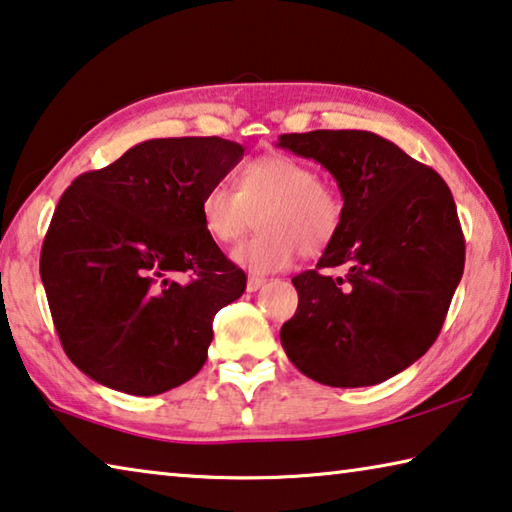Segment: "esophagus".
Here are the masks:
<instances>
[{
    "instance_id": "obj_1",
    "label": "esophagus",
    "mask_w": 512,
    "mask_h": 512,
    "mask_svg": "<svg viewBox=\"0 0 512 512\" xmlns=\"http://www.w3.org/2000/svg\"><path fill=\"white\" fill-rule=\"evenodd\" d=\"M263 286H265L263 276H249V279H247V292H256V290H261Z\"/></svg>"
}]
</instances>
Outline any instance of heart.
<instances>
[{"label": "heart", "instance_id": "b5f03b06", "mask_svg": "<svg viewBox=\"0 0 512 512\" xmlns=\"http://www.w3.org/2000/svg\"><path fill=\"white\" fill-rule=\"evenodd\" d=\"M236 188L215 183L199 199L206 236L229 245L258 215L261 233L231 251V261L251 274L281 272L299 251L308 258L324 254L340 233L345 204L340 192L317 179L313 165L288 154H267L245 163Z\"/></svg>", "mask_w": 512, "mask_h": 512}]
</instances>
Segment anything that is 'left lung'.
Segmentation results:
<instances>
[{
	"label": "left lung",
	"instance_id": "obj_1",
	"mask_svg": "<svg viewBox=\"0 0 512 512\" xmlns=\"http://www.w3.org/2000/svg\"><path fill=\"white\" fill-rule=\"evenodd\" d=\"M276 147L329 170L345 201L315 270L292 279L299 306L281 345L331 388L388 381L438 338L465 267L454 197L431 167L372 131L286 133ZM345 264V277L321 270Z\"/></svg>",
	"mask_w": 512,
	"mask_h": 512
}]
</instances>
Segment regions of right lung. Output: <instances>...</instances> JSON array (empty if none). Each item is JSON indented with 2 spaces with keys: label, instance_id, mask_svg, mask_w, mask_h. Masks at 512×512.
Segmentation results:
<instances>
[{
  "label": "right lung",
  "instance_id": "1",
  "mask_svg": "<svg viewBox=\"0 0 512 512\" xmlns=\"http://www.w3.org/2000/svg\"><path fill=\"white\" fill-rule=\"evenodd\" d=\"M242 156L215 136L145 140L63 192L40 279L67 358L92 381L152 397L204 367L213 317L247 276L206 236L199 199Z\"/></svg>",
  "mask_w": 512,
  "mask_h": 512
}]
</instances>
